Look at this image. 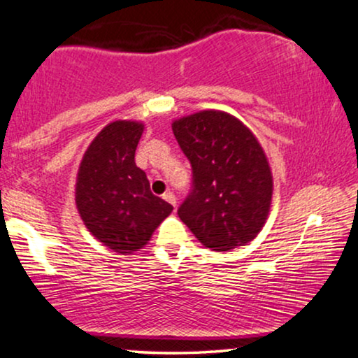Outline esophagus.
Returning <instances> with one entry per match:
<instances>
[{
  "label": "esophagus",
  "mask_w": 358,
  "mask_h": 358,
  "mask_svg": "<svg viewBox=\"0 0 358 358\" xmlns=\"http://www.w3.org/2000/svg\"><path fill=\"white\" fill-rule=\"evenodd\" d=\"M163 200L168 201V203H170V205L176 206V196L173 195V192H166V193H163Z\"/></svg>",
  "instance_id": "obj_1"
}]
</instances>
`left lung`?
Wrapping results in <instances>:
<instances>
[{
	"instance_id": "left-lung-1",
	"label": "left lung",
	"mask_w": 358,
	"mask_h": 358,
	"mask_svg": "<svg viewBox=\"0 0 358 358\" xmlns=\"http://www.w3.org/2000/svg\"><path fill=\"white\" fill-rule=\"evenodd\" d=\"M192 165V190L178 217L215 252L252 242L272 201V171L253 133L235 116L206 110L171 124Z\"/></svg>"
}]
</instances>
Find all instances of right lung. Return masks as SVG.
Returning a JSON list of instances; mask_svg holds the SVG:
<instances>
[{"instance_id":"right-lung-1","label":"right lung","mask_w":358,"mask_h":358,"mask_svg":"<svg viewBox=\"0 0 358 358\" xmlns=\"http://www.w3.org/2000/svg\"><path fill=\"white\" fill-rule=\"evenodd\" d=\"M143 124L113 122L86 150L76 180V206L86 228L118 253H131L173 206L153 195L145 171L135 163Z\"/></svg>"}]
</instances>
